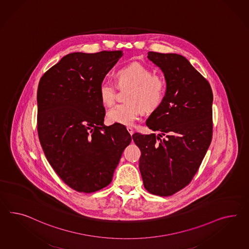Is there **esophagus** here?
<instances>
[{
    "label": "esophagus",
    "mask_w": 249,
    "mask_h": 249,
    "mask_svg": "<svg viewBox=\"0 0 249 249\" xmlns=\"http://www.w3.org/2000/svg\"><path fill=\"white\" fill-rule=\"evenodd\" d=\"M126 129H127L129 134H131V135H133V134H134V129H133V128L127 127Z\"/></svg>",
    "instance_id": "1"
}]
</instances>
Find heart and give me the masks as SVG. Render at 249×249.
<instances>
[{"label":"heart","mask_w":249,"mask_h":249,"mask_svg":"<svg viewBox=\"0 0 249 249\" xmlns=\"http://www.w3.org/2000/svg\"><path fill=\"white\" fill-rule=\"evenodd\" d=\"M118 87H130L125 97L126 103L117 104L109 109L107 120L113 124L132 125L143 110L152 113L164 101L167 82L161 76L154 75L153 71L143 65L134 62L119 69L115 74ZM99 96L107 107L115 100V84L104 80L99 86Z\"/></svg>","instance_id":"heart-1"}]
</instances>
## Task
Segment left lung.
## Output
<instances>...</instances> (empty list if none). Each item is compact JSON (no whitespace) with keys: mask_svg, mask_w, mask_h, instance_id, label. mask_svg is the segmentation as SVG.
<instances>
[{"mask_svg":"<svg viewBox=\"0 0 249 249\" xmlns=\"http://www.w3.org/2000/svg\"><path fill=\"white\" fill-rule=\"evenodd\" d=\"M147 57L164 74L167 92L146 125L155 134H133L141 150L139 169L144 188L171 196L192 181L212 139L211 85L186 57L149 51Z\"/></svg>","mask_w":249,"mask_h":249,"instance_id":"left-lung-1","label":"left lung"}]
</instances>
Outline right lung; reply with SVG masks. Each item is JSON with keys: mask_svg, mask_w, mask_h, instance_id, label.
Returning a JSON list of instances; mask_svg holds the SVG:
<instances>
[{"mask_svg": "<svg viewBox=\"0 0 249 249\" xmlns=\"http://www.w3.org/2000/svg\"><path fill=\"white\" fill-rule=\"evenodd\" d=\"M123 51L74 52L41 77L37 93L38 139L45 156L71 189L107 187L132 137L124 125L104 124L99 86Z\"/></svg>", "mask_w": 249, "mask_h": 249, "instance_id": "right-lung-1", "label": "right lung"}]
</instances>
